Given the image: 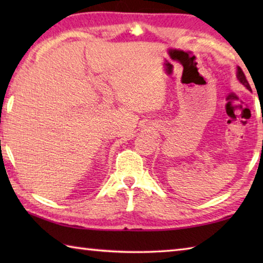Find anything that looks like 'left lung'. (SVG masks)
<instances>
[{"instance_id":"left-lung-1","label":"left lung","mask_w":263,"mask_h":263,"mask_svg":"<svg viewBox=\"0 0 263 263\" xmlns=\"http://www.w3.org/2000/svg\"><path fill=\"white\" fill-rule=\"evenodd\" d=\"M237 77H238V80L240 82H241L245 87H246L248 90H252L251 89V86H249V83H248V81H247V79H246V77H245V74H243V72H242V69L240 68V67H238V70H237Z\"/></svg>"}]
</instances>
